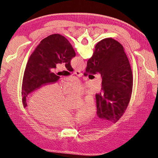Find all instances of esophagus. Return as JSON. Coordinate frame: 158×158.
<instances>
[{
    "label": "esophagus",
    "instance_id": "esophagus-1",
    "mask_svg": "<svg viewBox=\"0 0 158 158\" xmlns=\"http://www.w3.org/2000/svg\"><path fill=\"white\" fill-rule=\"evenodd\" d=\"M74 73H75V74H76L78 76H82V73H80V72L78 71V70H75L74 71Z\"/></svg>",
    "mask_w": 158,
    "mask_h": 158
}]
</instances>
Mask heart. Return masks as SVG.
<instances>
[{
	"label": "heart",
	"mask_w": 158,
	"mask_h": 158,
	"mask_svg": "<svg viewBox=\"0 0 158 158\" xmlns=\"http://www.w3.org/2000/svg\"><path fill=\"white\" fill-rule=\"evenodd\" d=\"M62 90L64 94L80 95L83 93L84 88L78 81H74L64 84ZM66 98L59 85H45L37 91L30 99V111L40 121L50 125H69L76 121H85L94 116L95 108L92 99H85L78 113H76L64 107Z\"/></svg>",
	"instance_id": "obj_1"
}]
</instances>
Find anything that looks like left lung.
<instances>
[{
    "mask_svg": "<svg viewBox=\"0 0 158 158\" xmlns=\"http://www.w3.org/2000/svg\"><path fill=\"white\" fill-rule=\"evenodd\" d=\"M76 53L70 42L60 34H52L43 40L31 55L23 75L22 96L27 107V95L41 85L56 82L59 76L52 73L56 64L65 63L66 68L73 71L70 60Z\"/></svg>",
    "mask_w": 158,
    "mask_h": 158,
    "instance_id": "left-lung-1",
    "label": "left lung"
}]
</instances>
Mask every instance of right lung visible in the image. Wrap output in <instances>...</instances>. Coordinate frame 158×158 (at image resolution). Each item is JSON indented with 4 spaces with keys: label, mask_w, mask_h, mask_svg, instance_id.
I'll return each mask as SVG.
<instances>
[{
    "label": "right lung",
    "mask_w": 158,
    "mask_h": 158,
    "mask_svg": "<svg viewBox=\"0 0 158 158\" xmlns=\"http://www.w3.org/2000/svg\"><path fill=\"white\" fill-rule=\"evenodd\" d=\"M99 73L102 90L95 95L99 118L113 123L121 117L131 98L133 78L130 63L123 45L106 38L95 45L88 60L84 75Z\"/></svg>",
    "instance_id": "add662e5"
}]
</instances>
